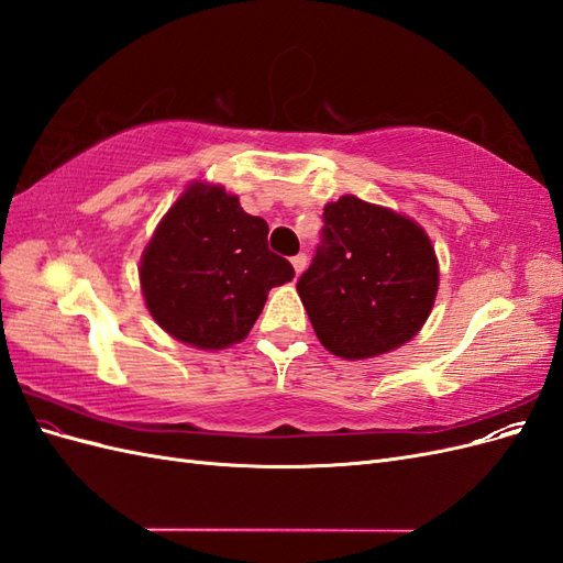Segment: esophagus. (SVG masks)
Returning <instances> with one entry per match:
<instances>
[{
    "instance_id": "obj_1",
    "label": "esophagus",
    "mask_w": 563,
    "mask_h": 563,
    "mask_svg": "<svg viewBox=\"0 0 563 563\" xmlns=\"http://www.w3.org/2000/svg\"><path fill=\"white\" fill-rule=\"evenodd\" d=\"M308 255H305V253H298V255H294V258H291V263H294V269H296V275H302V269L305 267H308Z\"/></svg>"
}]
</instances>
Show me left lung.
<instances>
[{"mask_svg": "<svg viewBox=\"0 0 563 563\" xmlns=\"http://www.w3.org/2000/svg\"><path fill=\"white\" fill-rule=\"evenodd\" d=\"M323 246L298 282L319 343L362 362L416 338L439 291L430 234L411 216L343 195L323 207Z\"/></svg>", "mask_w": 563, "mask_h": 563, "instance_id": "1", "label": "left lung"}]
</instances>
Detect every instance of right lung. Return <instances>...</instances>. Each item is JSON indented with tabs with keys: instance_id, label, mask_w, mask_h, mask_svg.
Returning a JSON list of instances; mask_svg holds the SVG:
<instances>
[{
	"instance_id": "add662e5",
	"label": "right lung",
	"mask_w": 563,
	"mask_h": 563,
	"mask_svg": "<svg viewBox=\"0 0 563 563\" xmlns=\"http://www.w3.org/2000/svg\"><path fill=\"white\" fill-rule=\"evenodd\" d=\"M267 223L249 216L225 185L190 180L143 249L145 308L178 343L225 350L249 335L269 288L294 267L267 249Z\"/></svg>"
}]
</instances>
